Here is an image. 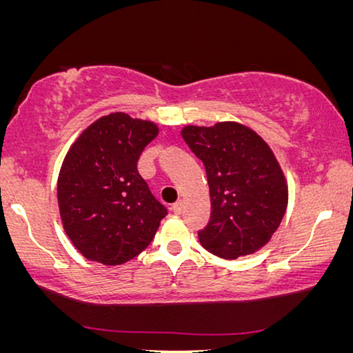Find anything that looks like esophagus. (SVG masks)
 Here are the masks:
<instances>
[{
  "label": "esophagus",
  "mask_w": 353,
  "mask_h": 353,
  "mask_svg": "<svg viewBox=\"0 0 353 353\" xmlns=\"http://www.w3.org/2000/svg\"><path fill=\"white\" fill-rule=\"evenodd\" d=\"M172 209H173V212H175L176 215H180L181 212H183V201H181V199H178V201L175 202V204L172 205Z\"/></svg>",
  "instance_id": "1"
}]
</instances>
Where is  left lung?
<instances>
[{"label":"left lung","instance_id":"left-lung-1","mask_svg":"<svg viewBox=\"0 0 353 353\" xmlns=\"http://www.w3.org/2000/svg\"><path fill=\"white\" fill-rule=\"evenodd\" d=\"M181 137L205 167L210 220L199 231L202 248L234 260L257 252L279 228L288 183L267 143L238 122L188 125Z\"/></svg>","mask_w":353,"mask_h":353}]
</instances>
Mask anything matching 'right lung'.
Returning a JSON list of instances; mask_svg holds the SVG:
<instances>
[{"instance_id": "1", "label": "right lung", "mask_w": 353, "mask_h": 353, "mask_svg": "<svg viewBox=\"0 0 353 353\" xmlns=\"http://www.w3.org/2000/svg\"><path fill=\"white\" fill-rule=\"evenodd\" d=\"M157 134L156 123L114 112L70 146L57 178V204L64 231L85 259L122 265L151 244L167 209L137 163Z\"/></svg>"}]
</instances>
